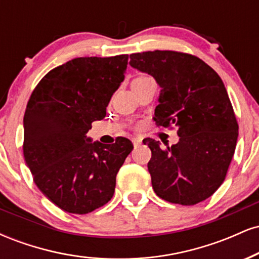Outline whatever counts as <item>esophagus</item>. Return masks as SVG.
<instances>
[{
  "instance_id": "esophagus-1",
  "label": "esophagus",
  "mask_w": 259,
  "mask_h": 259,
  "mask_svg": "<svg viewBox=\"0 0 259 259\" xmlns=\"http://www.w3.org/2000/svg\"><path fill=\"white\" fill-rule=\"evenodd\" d=\"M142 142V139L141 138H133V144H134V146L135 147H138L140 144H141Z\"/></svg>"
}]
</instances>
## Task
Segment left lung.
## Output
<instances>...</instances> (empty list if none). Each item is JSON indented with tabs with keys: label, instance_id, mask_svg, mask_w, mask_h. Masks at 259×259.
I'll list each match as a JSON object with an SVG mask.
<instances>
[{
	"label": "left lung",
	"instance_id": "1",
	"mask_svg": "<svg viewBox=\"0 0 259 259\" xmlns=\"http://www.w3.org/2000/svg\"><path fill=\"white\" fill-rule=\"evenodd\" d=\"M130 65L160 86L157 126L177 127L179 142L163 148L145 139L152 157L147 168L163 200L192 206L210 197L227 177L239 124L221 76L196 56L177 51L130 55Z\"/></svg>",
	"mask_w": 259,
	"mask_h": 259
}]
</instances>
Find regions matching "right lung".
Segmentation results:
<instances>
[{
    "instance_id": "obj_1",
    "label": "right lung",
    "mask_w": 259,
    "mask_h": 259,
    "mask_svg": "<svg viewBox=\"0 0 259 259\" xmlns=\"http://www.w3.org/2000/svg\"><path fill=\"white\" fill-rule=\"evenodd\" d=\"M127 55L80 57L50 70L32 91L24 114L25 163L40 191L74 214H86L113 197L115 178L133 144L92 142L91 123L124 80Z\"/></svg>"
}]
</instances>
